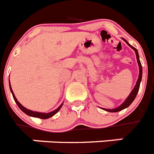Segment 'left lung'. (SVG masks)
Segmentation results:
<instances>
[{
	"label": "left lung",
	"instance_id": "obj_1",
	"mask_svg": "<svg viewBox=\"0 0 154 154\" xmlns=\"http://www.w3.org/2000/svg\"><path fill=\"white\" fill-rule=\"evenodd\" d=\"M123 40H125V41L126 42V43H127V44H128V45L131 48H132V49H133L134 51H135V52H136V58H137V61H138V64H139V66H140V75H139V79H138L137 82H136V86H135V87H134V89L132 90V91L131 92V93H130L129 96H128V98L125 100V101L124 103H122L121 106H119L118 107H117V108L112 109V110H111V109H104V108H103V110H105V111H109V112H118V111H122V110H123V109L126 108V107H128V106H129V105L132 103V101L135 100V98H136L138 92H139V90H140V82H141V80H142L143 68H142V64H141V62H140V57H139V54H138V51L136 50V48H135L134 47H132V46L130 45L129 43L126 41L125 39H123Z\"/></svg>",
	"mask_w": 154,
	"mask_h": 154
}]
</instances>
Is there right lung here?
I'll use <instances>...</instances> for the list:
<instances>
[{
    "mask_svg": "<svg viewBox=\"0 0 154 154\" xmlns=\"http://www.w3.org/2000/svg\"><path fill=\"white\" fill-rule=\"evenodd\" d=\"M9 86H10V90H11V93H12L13 98H14V101H15V103H17V105L18 106V107H19V108H20L21 110H22V111L25 113V114H26V115H29V116L35 117V118H41V119H47V118H51V117L54 116V115L56 113L58 112L59 110H60V109L61 108V107H62L63 104H61V106H60V107H59L57 109H56L55 111H52V112H50V113H40V112H36V111H30V110H29V109H26V107H23V106H22V105L21 104V103H19L18 100H17L16 97H15V96H14L12 90H11L10 82H9Z\"/></svg>",
    "mask_w": 154,
    "mask_h": 154,
    "instance_id": "right-lung-1",
    "label": "right lung"
}]
</instances>
